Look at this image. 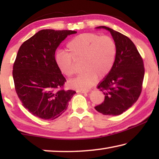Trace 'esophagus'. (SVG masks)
<instances>
[{"mask_svg": "<svg viewBox=\"0 0 159 159\" xmlns=\"http://www.w3.org/2000/svg\"><path fill=\"white\" fill-rule=\"evenodd\" d=\"M77 93H88L89 90H77Z\"/></svg>", "mask_w": 159, "mask_h": 159, "instance_id": "1", "label": "esophagus"}]
</instances>
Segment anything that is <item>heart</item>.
Here are the masks:
<instances>
[{
	"label": "heart",
	"mask_w": 159,
	"mask_h": 159,
	"mask_svg": "<svg viewBox=\"0 0 159 159\" xmlns=\"http://www.w3.org/2000/svg\"><path fill=\"white\" fill-rule=\"evenodd\" d=\"M69 53L58 51L54 59L61 72L67 77L75 74V60L83 59L84 71L71 80L70 85L79 90H88L94 85L97 77H106L114 66L117 48L114 39L95 33H83L75 37L66 45Z\"/></svg>",
	"instance_id": "heart-1"
}]
</instances>
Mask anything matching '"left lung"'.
<instances>
[{"instance_id":"left-lung-1","label":"left lung","mask_w":159,"mask_h":159,"mask_svg":"<svg viewBox=\"0 0 159 159\" xmlns=\"http://www.w3.org/2000/svg\"><path fill=\"white\" fill-rule=\"evenodd\" d=\"M98 28L111 32L117 53L111 71L98 86L105 99L95 108L103 115L117 116L131 107L140 97L145 75L143 60L128 37L105 26Z\"/></svg>"}]
</instances>
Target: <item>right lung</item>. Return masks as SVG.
<instances>
[{"label":"right lung","mask_w":159,"mask_h":159,"mask_svg":"<svg viewBox=\"0 0 159 159\" xmlns=\"http://www.w3.org/2000/svg\"><path fill=\"white\" fill-rule=\"evenodd\" d=\"M72 30H42L22 43L13 66L17 95L24 107L45 120L60 116L76 92L65 90L66 82L55 62L56 50Z\"/></svg>","instance_id":"add662e5"}]
</instances>
